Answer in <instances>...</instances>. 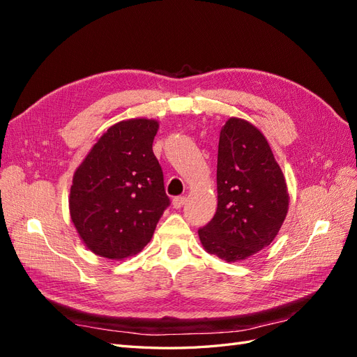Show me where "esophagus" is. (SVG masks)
Here are the masks:
<instances>
[{
	"mask_svg": "<svg viewBox=\"0 0 357 357\" xmlns=\"http://www.w3.org/2000/svg\"><path fill=\"white\" fill-rule=\"evenodd\" d=\"M188 198L186 197H176L174 199H172V205H174V208H181L183 205L186 204Z\"/></svg>",
	"mask_w": 357,
	"mask_h": 357,
	"instance_id": "obj_1",
	"label": "esophagus"
}]
</instances>
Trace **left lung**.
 Wrapping results in <instances>:
<instances>
[{
    "instance_id": "obj_1",
    "label": "left lung",
    "mask_w": 357,
    "mask_h": 357,
    "mask_svg": "<svg viewBox=\"0 0 357 357\" xmlns=\"http://www.w3.org/2000/svg\"><path fill=\"white\" fill-rule=\"evenodd\" d=\"M287 210L286 180L266 138L231 117L219 138L218 210L198 229L204 248L223 261H243L273 243Z\"/></svg>"
}]
</instances>
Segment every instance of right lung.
I'll list each match as a JSON object with an SVG mask.
<instances>
[{
	"label": "right lung",
	"mask_w": 357,
	"mask_h": 357,
	"mask_svg": "<svg viewBox=\"0 0 357 357\" xmlns=\"http://www.w3.org/2000/svg\"><path fill=\"white\" fill-rule=\"evenodd\" d=\"M158 128L153 119L110 126L74 172L71 220L95 255L119 261L142 252L169 205L152 149Z\"/></svg>",
	"instance_id": "right-lung-1"
}]
</instances>
